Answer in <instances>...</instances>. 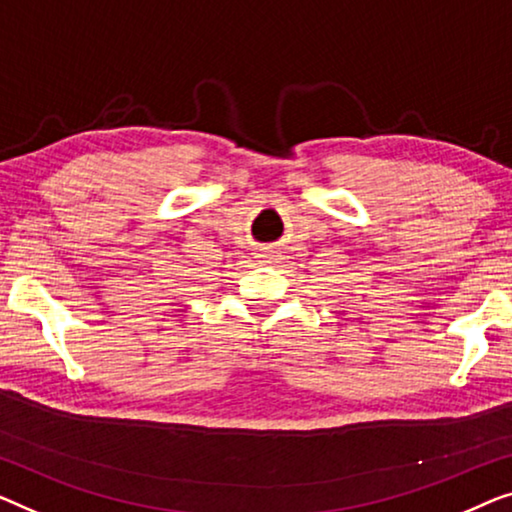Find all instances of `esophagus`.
I'll use <instances>...</instances> for the list:
<instances>
[{"instance_id":"1","label":"esophagus","mask_w":512,"mask_h":512,"mask_svg":"<svg viewBox=\"0 0 512 512\" xmlns=\"http://www.w3.org/2000/svg\"><path fill=\"white\" fill-rule=\"evenodd\" d=\"M257 257H259V262H276V250H271V248H262L257 253Z\"/></svg>"}]
</instances>
